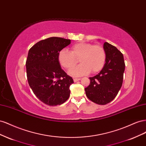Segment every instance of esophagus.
Returning <instances> with one entry per match:
<instances>
[{
	"label": "esophagus",
	"instance_id": "esophagus-1",
	"mask_svg": "<svg viewBox=\"0 0 146 146\" xmlns=\"http://www.w3.org/2000/svg\"><path fill=\"white\" fill-rule=\"evenodd\" d=\"M81 80V78H74V82H77V81H79V80Z\"/></svg>",
	"mask_w": 146,
	"mask_h": 146
}]
</instances>
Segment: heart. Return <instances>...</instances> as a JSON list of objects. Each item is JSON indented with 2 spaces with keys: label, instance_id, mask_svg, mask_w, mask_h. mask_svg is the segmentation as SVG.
<instances>
[{
  "label": "heart",
  "instance_id": "1",
  "mask_svg": "<svg viewBox=\"0 0 146 146\" xmlns=\"http://www.w3.org/2000/svg\"><path fill=\"white\" fill-rule=\"evenodd\" d=\"M77 59L81 64L69 70L72 76H81L98 72L103 68L106 61L104 48L99 45L80 42L71 47L70 52L66 48L61 49L58 54V60L63 68L69 69L76 64Z\"/></svg>",
  "mask_w": 146,
  "mask_h": 146
}]
</instances>
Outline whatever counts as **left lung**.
Returning a JSON list of instances; mask_svg holds the SVG:
<instances>
[{
	"mask_svg": "<svg viewBox=\"0 0 146 146\" xmlns=\"http://www.w3.org/2000/svg\"><path fill=\"white\" fill-rule=\"evenodd\" d=\"M106 61L100 72L90 77V85L85 88L88 98L99 105H105L116 98L123 82L125 63L122 53L105 42Z\"/></svg>",
	"mask_w": 146,
	"mask_h": 146,
	"instance_id": "8db88e82",
	"label": "left lung"
}]
</instances>
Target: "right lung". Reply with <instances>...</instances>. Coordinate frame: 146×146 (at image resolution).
I'll return each mask as SVG.
<instances>
[{"label": "right lung", "instance_id": "obj_1", "mask_svg": "<svg viewBox=\"0 0 146 146\" xmlns=\"http://www.w3.org/2000/svg\"><path fill=\"white\" fill-rule=\"evenodd\" d=\"M70 44V39L50 37L30 48L26 61L27 77L33 93L49 106L61 105L70 96L72 77L61 69L58 52Z\"/></svg>", "mask_w": 146, "mask_h": 146}]
</instances>
